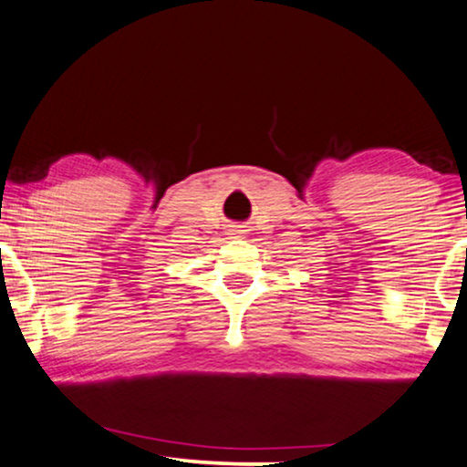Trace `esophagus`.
<instances>
[{
  "mask_svg": "<svg viewBox=\"0 0 467 467\" xmlns=\"http://www.w3.org/2000/svg\"><path fill=\"white\" fill-rule=\"evenodd\" d=\"M230 234H244V230H233V233Z\"/></svg>",
  "mask_w": 467,
  "mask_h": 467,
  "instance_id": "34e87169",
  "label": "esophagus"
}]
</instances>
